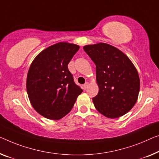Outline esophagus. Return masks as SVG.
Segmentation results:
<instances>
[{
  "mask_svg": "<svg viewBox=\"0 0 159 159\" xmlns=\"http://www.w3.org/2000/svg\"><path fill=\"white\" fill-rule=\"evenodd\" d=\"M88 86H89V83L87 82V83H86V84L84 85V89L86 90L87 88H88Z\"/></svg>",
  "mask_w": 159,
  "mask_h": 159,
  "instance_id": "esophagus-1",
  "label": "esophagus"
}]
</instances>
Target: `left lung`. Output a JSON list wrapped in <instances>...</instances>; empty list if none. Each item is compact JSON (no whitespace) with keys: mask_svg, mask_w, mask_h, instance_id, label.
Segmentation results:
<instances>
[{"mask_svg":"<svg viewBox=\"0 0 159 159\" xmlns=\"http://www.w3.org/2000/svg\"><path fill=\"white\" fill-rule=\"evenodd\" d=\"M96 66L98 93L93 98L95 108L104 116L116 118L134 107L139 97L140 79L129 57L105 43L84 46Z\"/></svg>","mask_w":159,"mask_h":159,"instance_id":"left-lung-1","label":"left lung"}]
</instances>
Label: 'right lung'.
I'll return each instance as SVG.
<instances>
[{"mask_svg":"<svg viewBox=\"0 0 159 159\" xmlns=\"http://www.w3.org/2000/svg\"><path fill=\"white\" fill-rule=\"evenodd\" d=\"M79 48L76 44L59 42L43 50L32 61L27 75V93L33 107L43 117L61 119L83 92L68 69Z\"/></svg>","mask_w":159,"mask_h":159,"instance_id":"add662e5","label":"right lung"}]
</instances>
